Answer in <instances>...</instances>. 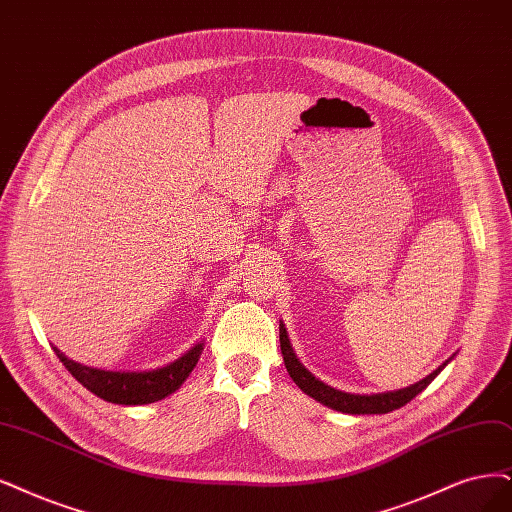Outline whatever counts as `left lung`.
I'll use <instances>...</instances> for the list:
<instances>
[{
  "label": "left lung",
  "instance_id": "1",
  "mask_svg": "<svg viewBox=\"0 0 512 512\" xmlns=\"http://www.w3.org/2000/svg\"><path fill=\"white\" fill-rule=\"evenodd\" d=\"M280 352H282V361H285V367L291 375V380L301 390H304L308 396H312L314 401L323 403L325 407H331V409L342 411V413H350V415H369V413L382 415V413H390L394 409H401L411 399H415V396H418L434 380V377H437L451 363V358L456 356L453 354L443 365H439L430 375H426L424 380L415 382L407 388L388 390V392H373V394H354V392L337 390L325 382H320L318 377H314L304 365H301V361L297 358V354L289 342V333H287V327L282 325V320H280Z\"/></svg>",
  "mask_w": 512,
  "mask_h": 512
}]
</instances>
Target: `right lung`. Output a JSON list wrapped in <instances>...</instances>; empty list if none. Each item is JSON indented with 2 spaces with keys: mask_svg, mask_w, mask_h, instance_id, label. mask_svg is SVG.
<instances>
[{
  "mask_svg": "<svg viewBox=\"0 0 512 512\" xmlns=\"http://www.w3.org/2000/svg\"><path fill=\"white\" fill-rule=\"evenodd\" d=\"M52 350L75 380L92 394H97L99 399L113 405H149L166 399V396L181 388L198 363L204 350V339L175 358L173 363L143 371H111L88 367L65 356L56 346H52Z\"/></svg>",
  "mask_w": 512,
  "mask_h": 512,
  "instance_id": "1",
  "label": "right lung"
}]
</instances>
